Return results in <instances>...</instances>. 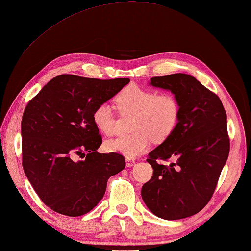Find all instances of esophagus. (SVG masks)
<instances>
[{
	"label": "esophagus",
	"mask_w": 251,
	"mask_h": 251,
	"mask_svg": "<svg viewBox=\"0 0 251 251\" xmlns=\"http://www.w3.org/2000/svg\"><path fill=\"white\" fill-rule=\"evenodd\" d=\"M135 162H136V160L133 159V158H129V157H126V166L127 167L133 166V165H135Z\"/></svg>",
	"instance_id": "1"
}]
</instances>
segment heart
<instances>
[{
    "label": "heart",
    "mask_w": 251,
    "mask_h": 251,
    "mask_svg": "<svg viewBox=\"0 0 251 251\" xmlns=\"http://www.w3.org/2000/svg\"><path fill=\"white\" fill-rule=\"evenodd\" d=\"M120 113L133 114L131 135L106 141L104 147L129 158L147 152L152 142H162L176 131L180 119V106L171 93H160L139 85L125 87L115 97ZM95 126L107 136L116 132V119L108 103H99L92 115Z\"/></svg>",
    "instance_id": "b5f03b06"
}]
</instances>
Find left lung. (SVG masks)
Wrapping results in <instances>:
<instances>
[{"instance_id": "obj_1", "label": "left lung", "mask_w": 251, "mask_h": 251, "mask_svg": "<svg viewBox=\"0 0 251 251\" xmlns=\"http://www.w3.org/2000/svg\"><path fill=\"white\" fill-rule=\"evenodd\" d=\"M151 84L173 93L180 119L176 131L149 153L153 176L141 196L156 216L182 219L199 213L216 189L230 152L226 113L219 97L192 75L153 77ZM171 156L177 161L169 166L159 162Z\"/></svg>"}]
</instances>
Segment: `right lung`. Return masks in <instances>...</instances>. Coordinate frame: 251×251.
<instances>
[{"mask_svg":"<svg viewBox=\"0 0 251 251\" xmlns=\"http://www.w3.org/2000/svg\"><path fill=\"white\" fill-rule=\"evenodd\" d=\"M129 83L61 75L28 101L21 121L22 167L34 190L54 212L77 217L102 199L110 176L125 168L119 153L100 154L92 115ZM78 154L86 159L75 162Z\"/></svg>","mask_w":251,"mask_h":251,"instance_id":"obj_1","label":"right lung"}]
</instances>
